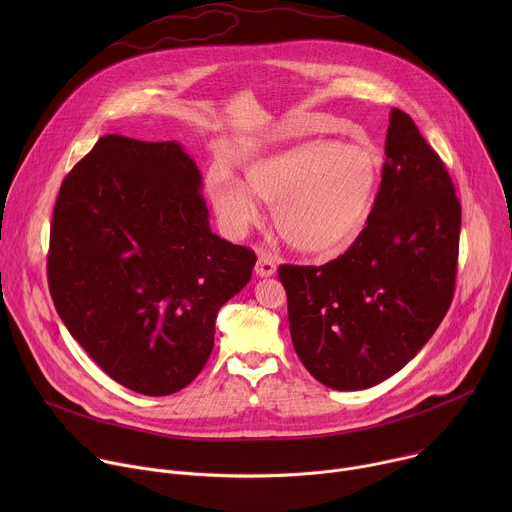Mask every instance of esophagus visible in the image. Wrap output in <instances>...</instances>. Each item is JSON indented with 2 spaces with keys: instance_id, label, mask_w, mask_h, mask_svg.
I'll list each match as a JSON object with an SVG mask.
<instances>
[{
  "instance_id": "1",
  "label": "esophagus",
  "mask_w": 512,
  "mask_h": 512,
  "mask_svg": "<svg viewBox=\"0 0 512 512\" xmlns=\"http://www.w3.org/2000/svg\"><path fill=\"white\" fill-rule=\"evenodd\" d=\"M275 269H277V263H275L273 255L271 253H261L259 259H257V265H255V273L259 277H271L275 273Z\"/></svg>"
}]
</instances>
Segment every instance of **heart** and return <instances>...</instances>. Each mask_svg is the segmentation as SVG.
<instances>
[{"label":"heart","instance_id":"1","mask_svg":"<svg viewBox=\"0 0 512 512\" xmlns=\"http://www.w3.org/2000/svg\"><path fill=\"white\" fill-rule=\"evenodd\" d=\"M383 170L373 145L302 141L247 168L249 188L275 204L283 241L306 255L334 257L367 227ZM208 194L227 229L241 235L257 218L251 192L229 178L210 182Z\"/></svg>","mask_w":512,"mask_h":512}]
</instances>
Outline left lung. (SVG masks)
Returning a JSON list of instances; mask_svg holds the SVG:
<instances>
[{
	"label": "left lung",
	"instance_id": "8db88e82",
	"mask_svg": "<svg viewBox=\"0 0 512 512\" xmlns=\"http://www.w3.org/2000/svg\"><path fill=\"white\" fill-rule=\"evenodd\" d=\"M385 166L360 237L320 267L281 265L289 334L314 379L336 391L401 371L444 320L456 285L462 206L413 119L391 109Z\"/></svg>",
	"mask_w": 512,
	"mask_h": 512
}]
</instances>
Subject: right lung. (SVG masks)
<instances>
[{
    "instance_id": "right-lung-1",
    "label": "right lung",
    "mask_w": 512,
    "mask_h": 512,
    "mask_svg": "<svg viewBox=\"0 0 512 512\" xmlns=\"http://www.w3.org/2000/svg\"><path fill=\"white\" fill-rule=\"evenodd\" d=\"M200 188L178 141L103 135L56 198L54 308L99 367L141 395H172L196 379L218 310L257 261L210 231Z\"/></svg>"
}]
</instances>
